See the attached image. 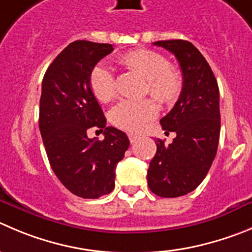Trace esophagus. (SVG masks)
<instances>
[{
	"label": "esophagus",
	"mask_w": 252,
	"mask_h": 252,
	"mask_svg": "<svg viewBox=\"0 0 252 252\" xmlns=\"http://www.w3.org/2000/svg\"><path fill=\"white\" fill-rule=\"evenodd\" d=\"M128 138H130V142L133 143L138 140V136L135 135V133H128Z\"/></svg>",
	"instance_id": "34e87169"
}]
</instances>
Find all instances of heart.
I'll use <instances>...</instances> for the list:
<instances>
[{"mask_svg": "<svg viewBox=\"0 0 252 252\" xmlns=\"http://www.w3.org/2000/svg\"><path fill=\"white\" fill-rule=\"evenodd\" d=\"M119 63L128 70L147 79L146 92L157 101L172 105L183 90V76L178 69L168 65L166 57L150 49H136L125 53ZM90 88L99 101L107 102L116 95V80L107 66L99 65L90 74ZM158 107L151 99L122 100L111 110V120L116 126L127 131H140L145 124L155 119Z\"/></svg>", "mask_w": 252, "mask_h": 252, "instance_id": "obj_1", "label": "heart"}]
</instances>
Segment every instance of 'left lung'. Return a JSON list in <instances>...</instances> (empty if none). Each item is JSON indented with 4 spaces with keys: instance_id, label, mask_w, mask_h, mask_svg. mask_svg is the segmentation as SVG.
I'll list each match as a JSON object with an SVG mask.
<instances>
[{
    "instance_id": "left-lung-1",
    "label": "left lung",
    "mask_w": 252,
    "mask_h": 252,
    "mask_svg": "<svg viewBox=\"0 0 252 252\" xmlns=\"http://www.w3.org/2000/svg\"><path fill=\"white\" fill-rule=\"evenodd\" d=\"M178 61L183 90L173 109L160 119L162 128L176 132L166 145L158 138L157 152L150 162L148 187L156 195H186L203 182L217 155L220 136L219 88L212 68L190 42L158 40Z\"/></svg>"
}]
</instances>
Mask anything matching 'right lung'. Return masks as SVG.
I'll return each instance as SVG.
<instances>
[{
	"label": "right lung",
	"instance_id": "add662e5",
	"mask_svg": "<svg viewBox=\"0 0 252 252\" xmlns=\"http://www.w3.org/2000/svg\"><path fill=\"white\" fill-rule=\"evenodd\" d=\"M111 44L75 40L47 69L39 101V130L53 172L68 190L96 199L115 188V169L130 146L126 133L106 127L90 88V74ZM104 132L102 141L87 131Z\"/></svg>",
	"mask_w": 252,
	"mask_h": 252
}]
</instances>
